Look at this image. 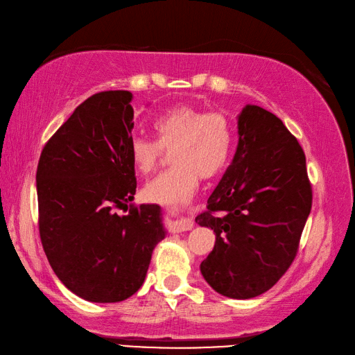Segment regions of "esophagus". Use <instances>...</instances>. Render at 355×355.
<instances>
[{"label":"esophagus","mask_w":355,"mask_h":355,"mask_svg":"<svg viewBox=\"0 0 355 355\" xmlns=\"http://www.w3.org/2000/svg\"><path fill=\"white\" fill-rule=\"evenodd\" d=\"M192 228V220L191 219H178L173 223H171V231L173 232H184V231H189Z\"/></svg>","instance_id":"obj_1"}]
</instances>
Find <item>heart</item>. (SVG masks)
Wrapping results in <instances>:
<instances>
[{"label":"heart","mask_w":355,"mask_h":355,"mask_svg":"<svg viewBox=\"0 0 355 355\" xmlns=\"http://www.w3.org/2000/svg\"><path fill=\"white\" fill-rule=\"evenodd\" d=\"M153 128L157 139L135 136L130 141L132 164L141 175H149L166 149H171L173 166L148 182L144 196L178 209L194 194L200 178H216L227 167L234 141L232 124L223 112L179 103L159 112Z\"/></svg>","instance_id":"heart-1"}]
</instances>
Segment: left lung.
<instances>
[{"instance_id":"left-lung-1","label":"left lung","mask_w":355,"mask_h":355,"mask_svg":"<svg viewBox=\"0 0 355 355\" xmlns=\"http://www.w3.org/2000/svg\"><path fill=\"white\" fill-rule=\"evenodd\" d=\"M231 166L196 222L216 234L200 265L218 293L250 299L270 290L295 261L313 206L297 139L280 118L247 105Z\"/></svg>"}]
</instances>
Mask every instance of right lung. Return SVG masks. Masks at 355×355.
<instances>
[{
  "label": "right lung",
  "mask_w": 355,
  "mask_h": 355,
  "mask_svg": "<svg viewBox=\"0 0 355 355\" xmlns=\"http://www.w3.org/2000/svg\"><path fill=\"white\" fill-rule=\"evenodd\" d=\"M130 102L125 90L90 96L49 139L37 167L42 249L59 280L90 302L135 295L166 235L157 204L127 207L136 194ZM121 207L124 217L114 213Z\"/></svg>",
  "instance_id": "add662e5"
}]
</instances>
